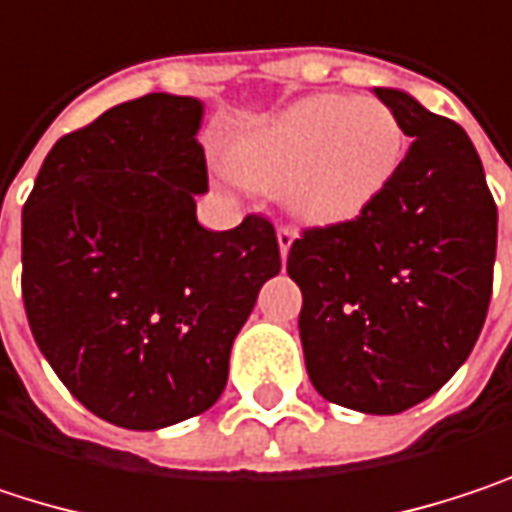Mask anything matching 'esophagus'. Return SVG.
Segmentation results:
<instances>
[{"label":"esophagus","instance_id":"obj_1","mask_svg":"<svg viewBox=\"0 0 512 512\" xmlns=\"http://www.w3.org/2000/svg\"><path fill=\"white\" fill-rule=\"evenodd\" d=\"M294 238H297V232L291 229V226H280L277 229V241H280V256H283V262H286L288 250H291V244H294Z\"/></svg>","mask_w":512,"mask_h":512}]
</instances>
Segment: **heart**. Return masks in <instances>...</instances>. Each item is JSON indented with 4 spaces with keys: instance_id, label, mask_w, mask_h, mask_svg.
I'll use <instances>...</instances> for the list:
<instances>
[{
    "instance_id": "b5f03b06",
    "label": "heart",
    "mask_w": 512,
    "mask_h": 512,
    "mask_svg": "<svg viewBox=\"0 0 512 512\" xmlns=\"http://www.w3.org/2000/svg\"><path fill=\"white\" fill-rule=\"evenodd\" d=\"M407 159V129L377 96L312 94L291 102L232 153V173L259 191H280L294 218L339 226L365 215Z\"/></svg>"
}]
</instances>
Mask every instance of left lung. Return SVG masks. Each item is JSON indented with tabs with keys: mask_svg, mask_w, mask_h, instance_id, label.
<instances>
[{
	"mask_svg": "<svg viewBox=\"0 0 512 512\" xmlns=\"http://www.w3.org/2000/svg\"><path fill=\"white\" fill-rule=\"evenodd\" d=\"M413 141L389 191L356 221L303 229L288 250L300 342L321 398L395 416L439 392L478 342L498 209L478 150L448 117L374 88Z\"/></svg>",
	"mask_w": 512,
	"mask_h": 512,
	"instance_id": "1",
	"label": "left lung"
}]
</instances>
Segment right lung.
<instances>
[{"instance_id":"obj_1","label":"right lung","mask_w":512,"mask_h":512,"mask_svg":"<svg viewBox=\"0 0 512 512\" xmlns=\"http://www.w3.org/2000/svg\"><path fill=\"white\" fill-rule=\"evenodd\" d=\"M203 102L147 94L64 135L23 206V303L34 342L70 395L126 430L206 413L265 280L274 224L212 232L197 141Z\"/></svg>"}]
</instances>
